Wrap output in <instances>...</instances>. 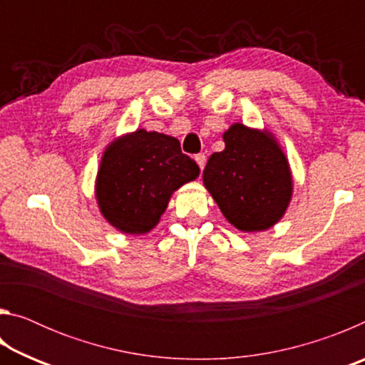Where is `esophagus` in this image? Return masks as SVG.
I'll return each mask as SVG.
<instances>
[{"label": "esophagus", "instance_id": "esophagus-1", "mask_svg": "<svg viewBox=\"0 0 365 365\" xmlns=\"http://www.w3.org/2000/svg\"><path fill=\"white\" fill-rule=\"evenodd\" d=\"M195 160H196V164L200 165V169H201V170L205 169V165H206V154H205V153L196 154V156H195Z\"/></svg>", "mask_w": 365, "mask_h": 365}]
</instances>
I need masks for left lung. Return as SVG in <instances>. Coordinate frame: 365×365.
I'll use <instances>...</instances> for the list:
<instances>
[{"label": "left lung", "mask_w": 365, "mask_h": 365, "mask_svg": "<svg viewBox=\"0 0 365 365\" xmlns=\"http://www.w3.org/2000/svg\"><path fill=\"white\" fill-rule=\"evenodd\" d=\"M224 141L225 150L214 153L202 172L205 187L238 230H267L292 200L288 159L270 133L243 123H233Z\"/></svg>", "instance_id": "8db88e82"}]
</instances>
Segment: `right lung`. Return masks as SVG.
<instances>
[{"label": "right lung", "instance_id": "right-lung-1", "mask_svg": "<svg viewBox=\"0 0 365 365\" xmlns=\"http://www.w3.org/2000/svg\"><path fill=\"white\" fill-rule=\"evenodd\" d=\"M197 175L200 168L182 153L180 141L140 128L104 151L96 200L101 214L117 230L146 233L164 214L170 195Z\"/></svg>", "mask_w": 365, "mask_h": 365}]
</instances>
